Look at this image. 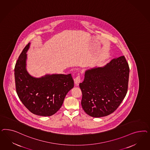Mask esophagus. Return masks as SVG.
<instances>
[{
  "mask_svg": "<svg viewBox=\"0 0 150 150\" xmlns=\"http://www.w3.org/2000/svg\"><path fill=\"white\" fill-rule=\"evenodd\" d=\"M81 82V79H80V77L79 76H78L77 77H76L74 79V83L75 84V85L78 86L79 84Z\"/></svg>",
  "mask_w": 150,
  "mask_h": 150,
  "instance_id": "obj_1",
  "label": "esophagus"
}]
</instances>
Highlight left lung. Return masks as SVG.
<instances>
[{"mask_svg": "<svg viewBox=\"0 0 150 150\" xmlns=\"http://www.w3.org/2000/svg\"><path fill=\"white\" fill-rule=\"evenodd\" d=\"M129 67L124 56L112 60L103 67L85 72L81 90V105L90 116H107L117 109L127 95Z\"/></svg>", "mask_w": 150, "mask_h": 150, "instance_id": "left-lung-1", "label": "left lung"}]
</instances>
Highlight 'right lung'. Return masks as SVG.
Returning <instances> with one entry per match:
<instances>
[{"instance_id": "add662e5", "label": "right lung", "mask_w": 150, "mask_h": 150, "mask_svg": "<svg viewBox=\"0 0 150 150\" xmlns=\"http://www.w3.org/2000/svg\"><path fill=\"white\" fill-rule=\"evenodd\" d=\"M29 43L20 55L15 67L16 92L23 105L31 113L48 117L55 113L63 103L69 91L74 87L71 74H46L40 77L27 71V51Z\"/></svg>"}]
</instances>
